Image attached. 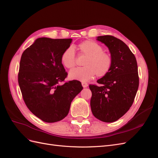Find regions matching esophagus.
Returning a JSON list of instances; mask_svg holds the SVG:
<instances>
[{"instance_id":"esophagus-1","label":"esophagus","mask_w":158,"mask_h":158,"mask_svg":"<svg viewBox=\"0 0 158 158\" xmlns=\"http://www.w3.org/2000/svg\"><path fill=\"white\" fill-rule=\"evenodd\" d=\"M82 85L83 88H87V86H88V84L85 82H82Z\"/></svg>"}]
</instances>
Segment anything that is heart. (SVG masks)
Here are the masks:
<instances>
[{
    "label": "heart",
    "mask_w": 158,
    "mask_h": 158,
    "mask_svg": "<svg viewBox=\"0 0 158 158\" xmlns=\"http://www.w3.org/2000/svg\"><path fill=\"white\" fill-rule=\"evenodd\" d=\"M81 54L86 56L82 68H76L70 71L69 78L80 82H88L96 74L98 77L106 75L112 65L111 57L103 52L102 45L93 41H85L78 46ZM61 62L67 69L73 68L76 64L75 51L73 47H69L61 56Z\"/></svg>",
    "instance_id": "1"
}]
</instances>
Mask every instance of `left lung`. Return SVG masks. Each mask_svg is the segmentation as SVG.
Wrapping results in <instances>:
<instances>
[{
    "mask_svg": "<svg viewBox=\"0 0 158 158\" xmlns=\"http://www.w3.org/2000/svg\"><path fill=\"white\" fill-rule=\"evenodd\" d=\"M109 49L112 65L109 73L97 80L101 85H89L92 96L91 110L94 116L106 123H113L130 109L139 85L135 56L121 40L111 35L97 37Z\"/></svg>",
    "mask_w": 158,
    "mask_h": 158,
    "instance_id": "obj_1",
    "label": "left lung"
}]
</instances>
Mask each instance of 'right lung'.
I'll use <instances>...</instances> for the list:
<instances>
[{"label": "right lung", "mask_w": 158, "mask_h": 158, "mask_svg": "<svg viewBox=\"0 0 158 158\" xmlns=\"http://www.w3.org/2000/svg\"><path fill=\"white\" fill-rule=\"evenodd\" d=\"M73 39L40 37L22 55L18 84L27 108L46 123L67 115L70 104L83 87L78 80L60 83L67 76L61 62Z\"/></svg>", "instance_id": "add662e5"}]
</instances>
